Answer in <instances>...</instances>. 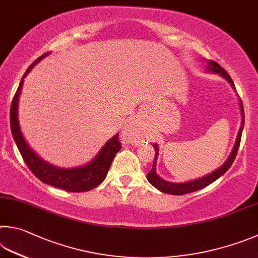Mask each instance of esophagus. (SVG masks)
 <instances>
[{
	"mask_svg": "<svg viewBox=\"0 0 258 258\" xmlns=\"http://www.w3.org/2000/svg\"><path fill=\"white\" fill-rule=\"evenodd\" d=\"M141 126H139V124L135 123V122L129 124V126H126L124 130V137L126 138H138L141 137Z\"/></svg>",
	"mask_w": 258,
	"mask_h": 258,
	"instance_id": "34e87169",
	"label": "esophagus"
}]
</instances>
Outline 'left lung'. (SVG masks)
Masks as SVG:
<instances>
[{
    "label": "left lung",
    "instance_id": "8db88e82",
    "mask_svg": "<svg viewBox=\"0 0 258 258\" xmlns=\"http://www.w3.org/2000/svg\"><path fill=\"white\" fill-rule=\"evenodd\" d=\"M209 70L214 71L216 74H220L222 77H224L230 84H231L232 87H234V84L231 79V77L229 76V74L225 71L222 67H221L218 62L215 61H209ZM240 108H241V126L239 129L238 136H237V141L236 144H234V147L230 154L229 159L227 162L221 166L220 169L214 171L213 173H211L209 175H205L201 179L194 180V181H189V182H184V183H173V182H168L165 180L161 179L159 175L156 174V160L157 156H159V148H157V145H154L155 148V157H154V162H153V166L150 172L147 173V180L150 181L153 186L155 188L159 189L162 192L165 194H170V195H184V194H189V192H194L200 190L202 188H205L206 186H209L210 183L214 182L215 180H218L221 175L224 174L227 171L230 169V166L232 165L234 159H236L237 153L239 150V145H240V141H241V134H242V129H243V123H245V113H243V106H242V101L240 99Z\"/></svg>",
    "mask_w": 258,
    "mask_h": 258
}]
</instances>
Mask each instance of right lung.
Wrapping results in <instances>:
<instances>
[{
	"label": "right lung",
	"instance_id": "right-lung-1",
	"mask_svg": "<svg viewBox=\"0 0 258 258\" xmlns=\"http://www.w3.org/2000/svg\"><path fill=\"white\" fill-rule=\"evenodd\" d=\"M48 53H45L42 56H39L26 70L19 84V87H18L15 94V97L12 99L10 108V124L12 136L15 138L18 150H19L26 165L28 166V169L40 181L70 192H84L92 190V189L97 187L99 183L104 181L113 159H114L116 153L121 150L119 134L115 135L114 137L110 139L104 145L102 151L98 153V155L89 164L76 169H60L49 165L42 159H39L27 145L20 132L19 122H18V102H19V95L22 88V84H24V78L29 74L33 67L37 64Z\"/></svg>",
	"mask_w": 258,
	"mask_h": 258
}]
</instances>
